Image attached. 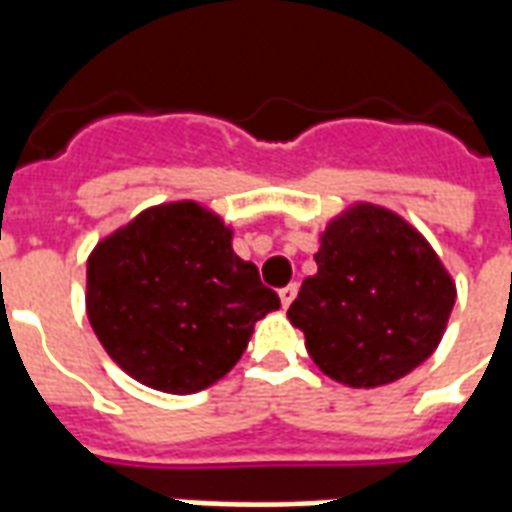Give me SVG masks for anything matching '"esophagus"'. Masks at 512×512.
Returning <instances> with one entry per match:
<instances>
[{
  "label": "esophagus",
  "mask_w": 512,
  "mask_h": 512,
  "mask_svg": "<svg viewBox=\"0 0 512 512\" xmlns=\"http://www.w3.org/2000/svg\"><path fill=\"white\" fill-rule=\"evenodd\" d=\"M296 293H299V285H296V282H290V285H285V288L279 290V301H282V307H285V310L293 304Z\"/></svg>",
  "instance_id": "esophagus-1"
}]
</instances>
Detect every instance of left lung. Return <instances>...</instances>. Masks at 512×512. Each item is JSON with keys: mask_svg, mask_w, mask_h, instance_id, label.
<instances>
[{"mask_svg": "<svg viewBox=\"0 0 512 512\" xmlns=\"http://www.w3.org/2000/svg\"><path fill=\"white\" fill-rule=\"evenodd\" d=\"M315 263L288 318L304 332L312 362L337 384H392L439 348L455 282L400 213L348 205L326 224Z\"/></svg>", "mask_w": 512, "mask_h": 512, "instance_id": "left-lung-1", "label": "left lung"}]
</instances>
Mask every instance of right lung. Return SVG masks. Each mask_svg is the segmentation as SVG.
<instances>
[{
	"mask_svg": "<svg viewBox=\"0 0 512 512\" xmlns=\"http://www.w3.org/2000/svg\"><path fill=\"white\" fill-rule=\"evenodd\" d=\"M84 304L117 367L158 392L194 395L233 370L279 296L235 255L219 213L175 200L95 244Z\"/></svg>",
	"mask_w": 512,
	"mask_h": 512,
	"instance_id": "obj_1",
	"label": "right lung"
}]
</instances>
